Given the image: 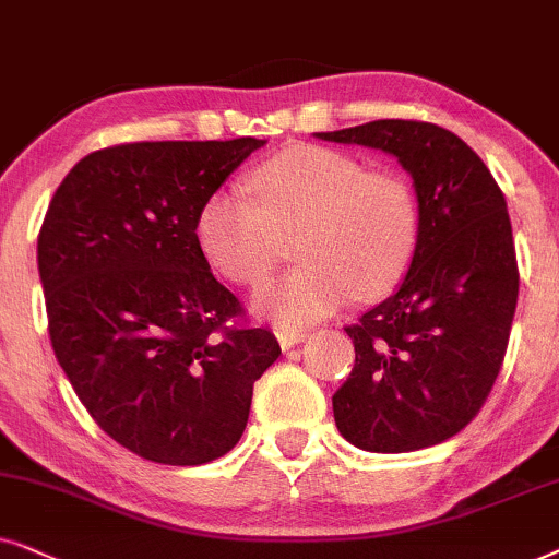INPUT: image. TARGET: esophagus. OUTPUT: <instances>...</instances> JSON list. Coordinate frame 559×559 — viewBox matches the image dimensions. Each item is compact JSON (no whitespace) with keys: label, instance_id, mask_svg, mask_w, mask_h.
Masks as SVG:
<instances>
[{"label":"esophagus","instance_id":"1","mask_svg":"<svg viewBox=\"0 0 559 559\" xmlns=\"http://www.w3.org/2000/svg\"><path fill=\"white\" fill-rule=\"evenodd\" d=\"M275 337H278L281 349H292L296 345H301V342L307 340L309 334L299 332V330H278V332H275Z\"/></svg>","mask_w":559,"mask_h":559}]
</instances>
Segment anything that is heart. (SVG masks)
<instances>
[{
  "label": "heart",
  "instance_id": "b5f03b06",
  "mask_svg": "<svg viewBox=\"0 0 559 559\" xmlns=\"http://www.w3.org/2000/svg\"><path fill=\"white\" fill-rule=\"evenodd\" d=\"M255 204L217 191L197 214V242L214 271L263 284L294 235L299 267L252 296L258 314L307 326L353 299L399 286L419 242V204L404 178L368 170L345 153L292 145L250 170Z\"/></svg>",
  "mask_w": 559,
  "mask_h": 559
}]
</instances>
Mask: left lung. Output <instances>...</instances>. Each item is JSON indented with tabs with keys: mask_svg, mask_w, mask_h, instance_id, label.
<instances>
[{
	"mask_svg": "<svg viewBox=\"0 0 559 559\" xmlns=\"http://www.w3.org/2000/svg\"><path fill=\"white\" fill-rule=\"evenodd\" d=\"M314 135L393 155L419 204L399 288L345 330L355 368L332 396L334 424L383 455L440 444L478 414L509 345L519 271L503 193L478 153L437 124L378 119Z\"/></svg>",
	"mask_w": 559,
	"mask_h": 559,
	"instance_id": "8db88e82",
	"label": "left lung"
}]
</instances>
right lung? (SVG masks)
I'll return each instance as SVG.
<instances>
[{"instance_id":"right-lung-1","label":"right lung","mask_w":559,"mask_h":559,"mask_svg":"<svg viewBox=\"0 0 559 559\" xmlns=\"http://www.w3.org/2000/svg\"><path fill=\"white\" fill-rule=\"evenodd\" d=\"M265 140H166L88 153L37 235L48 330L63 373L111 440L160 465L212 463L240 442L252 383L281 347L233 330L197 214Z\"/></svg>"}]
</instances>
